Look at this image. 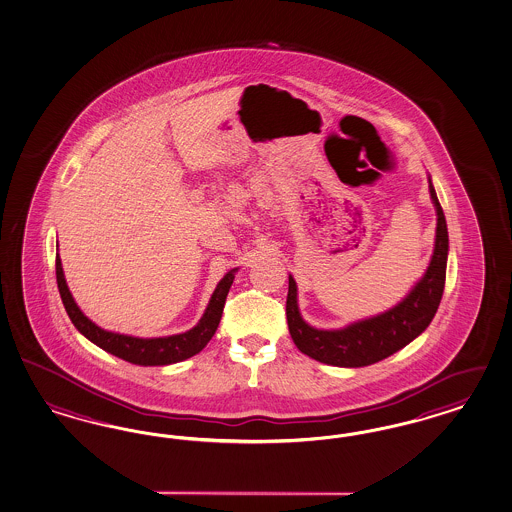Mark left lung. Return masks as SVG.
Returning a JSON list of instances; mask_svg holds the SVG:
<instances>
[{"instance_id": "8db88e82", "label": "left lung", "mask_w": 512, "mask_h": 512, "mask_svg": "<svg viewBox=\"0 0 512 512\" xmlns=\"http://www.w3.org/2000/svg\"><path fill=\"white\" fill-rule=\"evenodd\" d=\"M428 190L438 215L434 252L423 278L395 307L381 312L378 316L350 323L342 329H316L303 320L297 305V284L292 275L288 277L286 318L290 335L299 351L325 365L359 368L374 365L402 350L430 325L438 312L445 288L449 234L430 176Z\"/></svg>"}]
</instances>
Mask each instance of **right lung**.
<instances>
[{
    "instance_id": "1",
    "label": "right lung",
    "mask_w": 512,
    "mask_h": 512,
    "mask_svg": "<svg viewBox=\"0 0 512 512\" xmlns=\"http://www.w3.org/2000/svg\"><path fill=\"white\" fill-rule=\"evenodd\" d=\"M237 267L228 271L211 295L204 316L192 329L179 333V335L159 336V338H140V336L121 335L114 331L101 329L97 323L91 322L88 316L76 305L71 290L67 286V280L63 275L61 258L56 256V278H58V290L63 301V307L67 310L74 327L91 340L95 346L104 351L116 355L123 361H129L132 365L140 366H164L174 365L179 361H185L192 355L200 353L207 346V342L213 338L219 327L222 310L226 303V295L234 284Z\"/></svg>"
}]
</instances>
